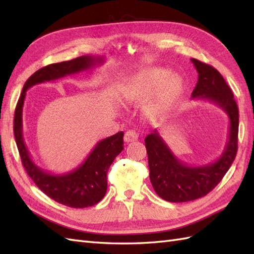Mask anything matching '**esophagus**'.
Returning a JSON list of instances; mask_svg holds the SVG:
<instances>
[{
	"instance_id": "obj_1",
	"label": "esophagus",
	"mask_w": 254,
	"mask_h": 254,
	"mask_svg": "<svg viewBox=\"0 0 254 254\" xmlns=\"http://www.w3.org/2000/svg\"><path fill=\"white\" fill-rule=\"evenodd\" d=\"M137 138H138V134L134 130L127 131L126 135H124V141H126L127 143H131V142L136 141Z\"/></svg>"
}]
</instances>
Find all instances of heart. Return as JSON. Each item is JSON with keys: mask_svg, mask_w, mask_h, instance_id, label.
I'll use <instances>...</instances> for the list:
<instances>
[{"mask_svg": "<svg viewBox=\"0 0 254 254\" xmlns=\"http://www.w3.org/2000/svg\"><path fill=\"white\" fill-rule=\"evenodd\" d=\"M182 79L178 75H171L169 69L149 68L121 84L120 93L124 99L133 104L148 99L157 89L155 98L146 106L150 115L163 111L179 95Z\"/></svg>", "mask_w": 254, "mask_h": 254, "instance_id": "obj_1", "label": "heart"}]
</instances>
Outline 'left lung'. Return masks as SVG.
Returning a JSON list of instances; mask_svg holds the SVG:
<instances>
[{
	"label": "left lung",
	"mask_w": 254,
	"mask_h": 254,
	"mask_svg": "<svg viewBox=\"0 0 254 254\" xmlns=\"http://www.w3.org/2000/svg\"><path fill=\"white\" fill-rule=\"evenodd\" d=\"M191 61L198 73L192 98L208 100L227 113L228 139L217 160L203 166H189L177 158L157 130L145 137L152 186L161 198L174 203L193 201L212 191L234 163L238 148L239 112L233 91L216 68L196 59Z\"/></svg>",
	"instance_id": "1"
}]
</instances>
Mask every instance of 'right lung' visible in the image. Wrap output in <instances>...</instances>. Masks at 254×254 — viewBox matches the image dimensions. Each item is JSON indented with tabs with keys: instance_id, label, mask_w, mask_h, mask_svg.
<instances>
[{
	"instance_id": "add662e5",
	"label": "right lung",
	"mask_w": 254,
	"mask_h": 254,
	"mask_svg": "<svg viewBox=\"0 0 254 254\" xmlns=\"http://www.w3.org/2000/svg\"><path fill=\"white\" fill-rule=\"evenodd\" d=\"M104 62V57L82 56L71 61L41 67L26 80L15 109L14 135L25 170L42 192L56 202L68 207L84 208L93 206L105 196L107 192V172L113 160L123 150L124 133L121 131L101 139L76 169L61 175L45 171L32 161L24 142L23 107L26 91L34 85L88 71Z\"/></svg>"
}]
</instances>
